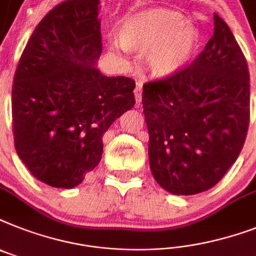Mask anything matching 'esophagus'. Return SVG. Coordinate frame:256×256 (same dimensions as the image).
I'll return each instance as SVG.
<instances>
[{"label":"esophagus","mask_w":256,"mask_h":256,"mask_svg":"<svg viewBox=\"0 0 256 256\" xmlns=\"http://www.w3.org/2000/svg\"><path fill=\"white\" fill-rule=\"evenodd\" d=\"M134 94H135V100H136V105H139L140 101H142V84H140V82H138L136 86H135Z\"/></svg>","instance_id":"1"}]
</instances>
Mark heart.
Returning <instances> with one entry per match:
<instances>
[{
  "label": "heart",
  "mask_w": 256,
  "mask_h": 256,
  "mask_svg": "<svg viewBox=\"0 0 256 256\" xmlns=\"http://www.w3.org/2000/svg\"><path fill=\"white\" fill-rule=\"evenodd\" d=\"M182 14L167 9H151L122 20L117 40H110L114 51L120 47L146 52V63L155 76L167 78L184 68L198 44V32L186 27Z\"/></svg>",
  "instance_id": "heart-1"
}]
</instances>
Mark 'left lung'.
I'll use <instances>...</instances> for the list:
<instances>
[{"label": "left lung", "mask_w": 256, "mask_h": 256, "mask_svg": "<svg viewBox=\"0 0 256 256\" xmlns=\"http://www.w3.org/2000/svg\"><path fill=\"white\" fill-rule=\"evenodd\" d=\"M154 178L174 194H197L221 180L244 144L250 124V74L226 22L192 63L143 85Z\"/></svg>", "instance_id": "left-lung-1"}]
</instances>
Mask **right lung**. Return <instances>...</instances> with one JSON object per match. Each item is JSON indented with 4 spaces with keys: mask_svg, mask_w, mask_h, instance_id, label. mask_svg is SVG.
Returning a JSON list of instances; mask_svg holds the SVG:
<instances>
[{
    "mask_svg": "<svg viewBox=\"0 0 256 256\" xmlns=\"http://www.w3.org/2000/svg\"><path fill=\"white\" fill-rule=\"evenodd\" d=\"M100 0H67L35 27L14 74V146L31 175L78 186L102 156V136L134 108L135 81L104 76Z\"/></svg>",
    "mask_w": 256,
    "mask_h": 256,
    "instance_id": "obj_1",
    "label": "right lung"
}]
</instances>
